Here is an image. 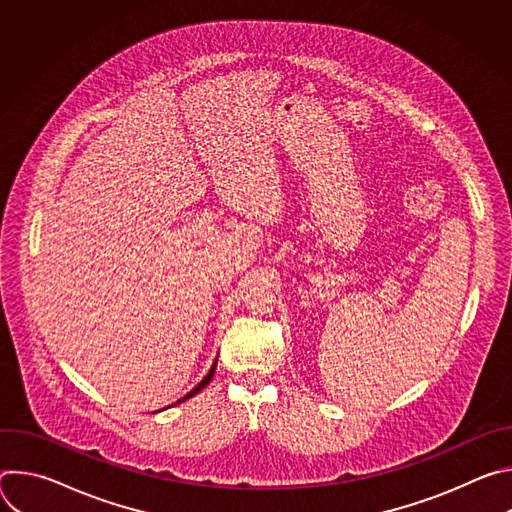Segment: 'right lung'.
<instances>
[{
    "mask_svg": "<svg viewBox=\"0 0 512 512\" xmlns=\"http://www.w3.org/2000/svg\"><path fill=\"white\" fill-rule=\"evenodd\" d=\"M214 369H216V360H214V364H212V367H210L208 375H206V377H204V379H202V381H200V383H198V385H196V387H194V389H192L188 395H184V397H182V399H178L176 403H182V401H186V399L194 397L196 393H200V391H202V389H204V387H206V385L212 381V377H214Z\"/></svg>",
    "mask_w": 512,
    "mask_h": 512,
    "instance_id": "add662e5",
    "label": "right lung"
}]
</instances>
